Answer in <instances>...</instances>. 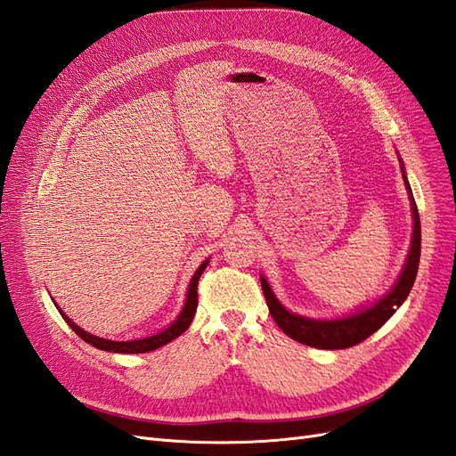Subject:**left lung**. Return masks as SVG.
<instances>
[{"label": "left lung", "mask_w": 456, "mask_h": 456, "mask_svg": "<svg viewBox=\"0 0 456 456\" xmlns=\"http://www.w3.org/2000/svg\"><path fill=\"white\" fill-rule=\"evenodd\" d=\"M399 167H402L403 181L411 196L412 240H411V249L405 260V266L402 273H399L392 291L388 295H384L382 298H379L372 306L357 310L352 315L340 317V320H312V317H302L285 310V306H281V302L275 298L268 281L260 275V285H262V291H265L268 310L273 317V322L278 323V327L287 337H291L293 340L306 344V346H312V348H322V350L350 348L369 338L375 330H379L409 297L412 283H415V278H417L419 260H420V218H419L417 203L412 200V191L403 171L402 158H399Z\"/></svg>", "instance_id": "8db88e82"}]
</instances>
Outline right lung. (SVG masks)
Returning a JSON list of instances; mask_svg holds the SVG:
<instances>
[{
	"label": "right lung",
	"instance_id": "1",
	"mask_svg": "<svg viewBox=\"0 0 456 456\" xmlns=\"http://www.w3.org/2000/svg\"><path fill=\"white\" fill-rule=\"evenodd\" d=\"M207 265H209V258H207L205 262H201V266L196 270L194 278L190 280L188 295H186V305H184L183 312L178 314L176 320L167 329L159 330L158 335L136 338V340H108V338H101V337H94V335L87 333V330L77 327L62 310H59V312L64 317V322L72 327L74 333H77V337L84 338L87 344H91V346H94V348L104 350V352H114V354H144V352H151V350L165 346V344L175 340L176 337H181L184 330L190 327L191 320H194V314L198 310V281H200V275L207 268Z\"/></svg>",
	"mask_w": 456,
	"mask_h": 456
}]
</instances>
